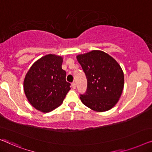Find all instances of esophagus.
<instances>
[{
  "label": "esophagus",
  "instance_id": "obj_1",
  "mask_svg": "<svg viewBox=\"0 0 152 152\" xmlns=\"http://www.w3.org/2000/svg\"><path fill=\"white\" fill-rule=\"evenodd\" d=\"M72 88H73V89H76V83H74V82L72 83Z\"/></svg>",
  "mask_w": 152,
  "mask_h": 152
}]
</instances>
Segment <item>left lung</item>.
Segmentation results:
<instances>
[{"label": "left lung", "mask_w": 152, "mask_h": 152, "mask_svg": "<svg viewBox=\"0 0 152 152\" xmlns=\"http://www.w3.org/2000/svg\"><path fill=\"white\" fill-rule=\"evenodd\" d=\"M87 79V89L80 95L83 104L98 112L115 106L124 87L123 69L114 58L100 50L76 56Z\"/></svg>", "instance_id": "obj_1"}]
</instances>
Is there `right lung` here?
I'll return each instance as SVG.
<instances>
[{
	"label": "right lung",
	"mask_w": 152,
	"mask_h": 152,
	"mask_svg": "<svg viewBox=\"0 0 152 152\" xmlns=\"http://www.w3.org/2000/svg\"><path fill=\"white\" fill-rule=\"evenodd\" d=\"M63 58L48 54L37 60L26 74L23 82L25 96L37 110L48 113L63 103L69 91L66 72L62 69Z\"/></svg>",
	"instance_id": "1"
}]
</instances>
